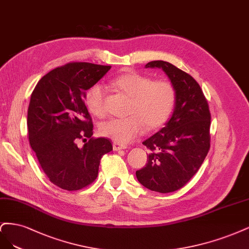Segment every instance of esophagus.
Here are the masks:
<instances>
[{
    "label": "esophagus",
    "mask_w": 249,
    "mask_h": 249,
    "mask_svg": "<svg viewBox=\"0 0 249 249\" xmlns=\"http://www.w3.org/2000/svg\"><path fill=\"white\" fill-rule=\"evenodd\" d=\"M126 148H127V145H123V143L116 142L113 143V149H114V151L123 150V149H126Z\"/></svg>",
    "instance_id": "esophagus-1"
}]
</instances>
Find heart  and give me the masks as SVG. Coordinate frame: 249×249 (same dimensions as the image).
<instances>
[{
    "label": "heart",
    "instance_id": "b5f03b06",
    "mask_svg": "<svg viewBox=\"0 0 249 249\" xmlns=\"http://www.w3.org/2000/svg\"><path fill=\"white\" fill-rule=\"evenodd\" d=\"M113 85L131 98L128 107L130 116L102 122L99 126L102 136L125 143L141 134L145 125L149 129H154L170 118L176 102V92L171 83L153 82L149 76L130 72L117 77ZM86 103L93 115L103 117L106 115V88L93 86L87 93Z\"/></svg>",
    "mask_w": 249,
    "mask_h": 249
}]
</instances>
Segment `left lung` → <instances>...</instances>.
I'll return each instance as SVG.
<instances>
[{
    "label": "left lung",
    "mask_w": 249,
    "mask_h": 249,
    "mask_svg": "<svg viewBox=\"0 0 249 249\" xmlns=\"http://www.w3.org/2000/svg\"><path fill=\"white\" fill-rule=\"evenodd\" d=\"M146 68H161L174 87L176 102L165 126L142 142L151 152L148 163L135 175L142 186L160 194L182 188L194 177L210 149L211 115L196 79L164 61Z\"/></svg>",
    "instance_id": "1"
}]
</instances>
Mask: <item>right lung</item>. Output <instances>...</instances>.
<instances>
[{"instance_id": "obj_1", "label": "right lung", "mask_w": 249, "mask_h": 249, "mask_svg": "<svg viewBox=\"0 0 249 249\" xmlns=\"http://www.w3.org/2000/svg\"><path fill=\"white\" fill-rule=\"evenodd\" d=\"M110 68L85 62L66 64L45 74L31 95L30 145L47 178L62 189L90 185L97 178L102 156L113 150L109 140L92 138V118L85 104L86 91ZM81 139L85 143L78 147Z\"/></svg>"}]
</instances>
